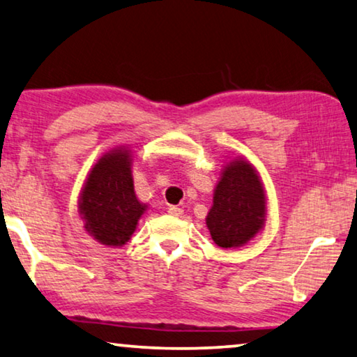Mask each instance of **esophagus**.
Wrapping results in <instances>:
<instances>
[{
  "label": "esophagus",
  "instance_id": "1",
  "mask_svg": "<svg viewBox=\"0 0 357 357\" xmlns=\"http://www.w3.org/2000/svg\"><path fill=\"white\" fill-rule=\"evenodd\" d=\"M168 213L172 214V216H181V214H183V208H179V206H168Z\"/></svg>",
  "mask_w": 357,
  "mask_h": 357
}]
</instances>
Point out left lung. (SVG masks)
I'll return each mask as SVG.
<instances>
[{"label": "left lung", "instance_id": "8db88e82", "mask_svg": "<svg viewBox=\"0 0 357 357\" xmlns=\"http://www.w3.org/2000/svg\"><path fill=\"white\" fill-rule=\"evenodd\" d=\"M267 197L257 169L246 158H235L222 168L214 189L206 227L220 248H240L265 225Z\"/></svg>", "mask_w": 357, "mask_h": 357}]
</instances>
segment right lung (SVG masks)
Returning a JSON list of instances; mask_svg holds the SVG:
<instances>
[{
  "label": "right lung",
  "mask_w": 357,
  "mask_h": 357,
  "mask_svg": "<svg viewBox=\"0 0 357 357\" xmlns=\"http://www.w3.org/2000/svg\"><path fill=\"white\" fill-rule=\"evenodd\" d=\"M148 205L135 194L132 151L116 148L98 158L79 195L84 229L101 245L123 246Z\"/></svg>",
  "instance_id": "add662e5"
}]
</instances>
